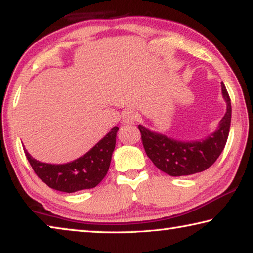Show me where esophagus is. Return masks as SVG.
<instances>
[{
  "label": "esophagus",
  "instance_id": "34e87169",
  "mask_svg": "<svg viewBox=\"0 0 253 253\" xmlns=\"http://www.w3.org/2000/svg\"><path fill=\"white\" fill-rule=\"evenodd\" d=\"M136 115L132 110H126L122 116V123L123 125H132L135 124Z\"/></svg>",
  "mask_w": 253,
  "mask_h": 253
}]
</instances>
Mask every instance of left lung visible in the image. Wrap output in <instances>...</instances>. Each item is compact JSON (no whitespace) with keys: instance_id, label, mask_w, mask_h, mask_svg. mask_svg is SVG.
Instances as JSON below:
<instances>
[{"instance_id":"8db88e82","label":"left lung","mask_w":253,"mask_h":253,"mask_svg":"<svg viewBox=\"0 0 253 253\" xmlns=\"http://www.w3.org/2000/svg\"><path fill=\"white\" fill-rule=\"evenodd\" d=\"M221 90L226 104L225 114L216 129L202 139L178 140L138 125L145 152L158 169L169 176H186L203 172L214 164L228 140L232 113L223 83Z\"/></svg>"}]
</instances>
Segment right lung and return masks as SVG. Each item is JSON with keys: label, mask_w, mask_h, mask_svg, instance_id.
I'll return each mask as SVG.
<instances>
[{"label": "right lung", "mask_w": 253, "mask_h": 253, "mask_svg": "<svg viewBox=\"0 0 253 253\" xmlns=\"http://www.w3.org/2000/svg\"><path fill=\"white\" fill-rule=\"evenodd\" d=\"M119 128L115 126L90 151L66 164H50L37 161L24 147V153L36 174L49 187L66 193L93 188L109 169Z\"/></svg>", "instance_id": "right-lung-1"}]
</instances>
